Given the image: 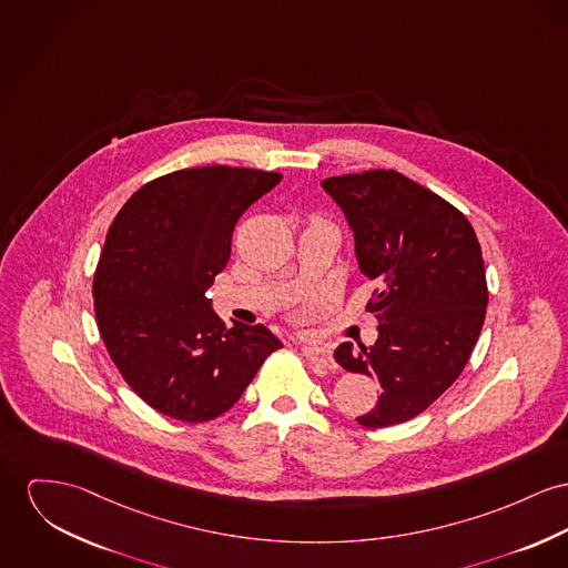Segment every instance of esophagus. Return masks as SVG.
<instances>
[{"label": "esophagus", "mask_w": 568, "mask_h": 568, "mask_svg": "<svg viewBox=\"0 0 568 568\" xmlns=\"http://www.w3.org/2000/svg\"><path fill=\"white\" fill-rule=\"evenodd\" d=\"M303 357L310 362V364H316V366H323V368H336V362L332 357V348L329 346H323V344H305L302 346Z\"/></svg>", "instance_id": "obj_1"}]
</instances>
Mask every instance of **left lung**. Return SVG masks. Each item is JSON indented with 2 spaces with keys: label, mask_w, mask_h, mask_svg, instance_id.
<instances>
[{
  "label": "left lung",
  "mask_w": 568,
  "mask_h": 568,
  "mask_svg": "<svg viewBox=\"0 0 568 568\" xmlns=\"http://www.w3.org/2000/svg\"><path fill=\"white\" fill-rule=\"evenodd\" d=\"M355 236L362 273L375 282L366 305L378 323L373 346L344 342V371L377 378L366 428L403 424L428 409L463 373L487 314L483 250L467 217L396 170L342 174L321 183Z\"/></svg>",
  "instance_id": "8db88e82"
}]
</instances>
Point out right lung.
<instances>
[{"label":"right lung","instance_id":"obj_1","mask_svg":"<svg viewBox=\"0 0 568 568\" xmlns=\"http://www.w3.org/2000/svg\"><path fill=\"white\" fill-rule=\"evenodd\" d=\"M280 181L250 168H187L118 211L94 271L97 325L122 378L159 414L190 424L226 414L282 346L265 325L226 327L206 300L234 224Z\"/></svg>","mask_w":568,"mask_h":568}]
</instances>
